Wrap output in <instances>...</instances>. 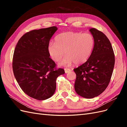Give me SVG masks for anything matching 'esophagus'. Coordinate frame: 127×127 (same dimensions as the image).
Instances as JSON below:
<instances>
[{
	"instance_id": "1",
	"label": "esophagus",
	"mask_w": 127,
	"mask_h": 127,
	"mask_svg": "<svg viewBox=\"0 0 127 127\" xmlns=\"http://www.w3.org/2000/svg\"><path fill=\"white\" fill-rule=\"evenodd\" d=\"M70 71H71V70L69 68H65V69H64L65 73H68V72H69Z\"/></svg>"
}]
</instances>
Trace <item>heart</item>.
<instances>
[{"mask_svg": "<svg viewBox=\"0 0 127 127\" xmlns=\"http://www.w3.org/2000/svg\"><path fill=\"white\" fill-rule=\"evenodd\" d=\"M55 41V43L50 42L48 44L49 55L53 61L58 62L65 52L66 56L60 63L64 66L72 63L76 64L85 63L91 56L95 45L92 34L70 31L58 34Z\"/></svg>", "mask_w": 127, "mask_h": 127, "instance_id": "b5f03b06", "label": "heart"}]
</instances>
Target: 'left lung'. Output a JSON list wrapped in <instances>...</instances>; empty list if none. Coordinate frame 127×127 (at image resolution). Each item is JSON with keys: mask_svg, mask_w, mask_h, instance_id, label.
<instances>
[{"mask_svg": "<svg viewBox=\"0 0 127 127\" xmlns=\"http://www.w3.org/2000/svg\"><path fill=\"white\" fill-rule=\"evenodd\" d=\"M95 45L88 59L74 70L75 90L80 96L92 98L105 90L110 82L115 63L113 50L108 38L95 28L90 30Z\"/></svg>", "mask_w": 127, "mask_h": 127, "instance_id": "1", "label": "left lung"}]
</instances>
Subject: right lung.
I'll use <instances>...</instances> for the list:
<instances>
[{
	"label": "right lung",
	"instance_id": "1",
	"mask_svg": "<svg viewBox=\"0 0 127 127\" xmlns=\"http://www.w3.org/2000/svg\"><path fill=\"white\" fill-rule=\"evenodd\" d=\"M57 28L34 30L19 40L13 58L14 75L21 89L31 97L44 100L51 97L56 88V79L64 74L56 68L48 46Z\"/></svg>",
	"mask_w": 127,
	"mask_h": 127
}]
</instances>
